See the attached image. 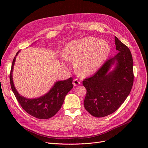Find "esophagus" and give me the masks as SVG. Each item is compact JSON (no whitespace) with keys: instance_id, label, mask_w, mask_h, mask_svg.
I'll return each mask as SVG.
<instances>
[{"instance_id":"34e87169","label":"esophagus","mask_w":148,"mask_h":148,"mask_svg":"<svg viewBox=\"0 0 148 148\" xmlns=\"http://www.w3.org/2000/svg\"><path fill=\"white\" fill-rule=\"evenodd\" d=\"M73 84L75 86H78V85H79L80 84V82L77 79H74L73 81Z\"/></svg>"}]
</instances>
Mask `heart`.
Returning <instances> with one entry per match:
<instances>
[{"label": "heart", "mask_w": 148, "mask_h": 148, "mask_svg": "<svg viewBox=\"0 0 148 148\" xmlns=\"http://www.w3.org/2000/svg\"><path fill=\"white\" fill-rule=\"evenodd\" d=\"M110 52L108 42L92 37H85L65 46L64 56L74 60L75 69L82 75H91L104 63Z\"/></svg>", "instance_id": "b5f03b06"}]
</instances>
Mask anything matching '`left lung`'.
Returning a JSON list of instances; mask_svg holds the SVG:
<instances>
[{"label": "left lung", "mask_w": 148, "mask_h": 148, "mask_svg": "<svg viewBox=\"0 0 148 148\" xmlns=\"http://www.w3.org/2000/svg\"><path fill=\"white\" fill-rule=\"evenodd\" d=\"M119 52L107 60L92 77L83 80L86 89L84 108L96 117H104L114 113L130 92L133 84V62L128 47L115 37ZM115 69L109 73L111 66Z\"/></svg>", "instance_id": "1"}]
</instances>
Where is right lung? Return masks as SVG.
Instances as JSON below:
<instances>
[{
  "mask_svg": "<svg viewBox=\"0 0 148 148\" xmlns=\"http://www.w3.org/2000/svg\"><path fill=\"white\" fill-rule=\"evenodd\" d=\"M19 52L16 53L13 60L10 73V82L12 91L22 108L28 114L39 119L51 118L60 109L65 96L73 88V78L71 77L64 81L57 82L49 92L36 99H27L21 96L15 89L12 78L13 66L16 56Z\"/></svg>",
  "mask_w": 148,
  "mask_h": 148,
  "instance_id": "right-lung-1",
  "label": "right lung"
}]
</instances>
